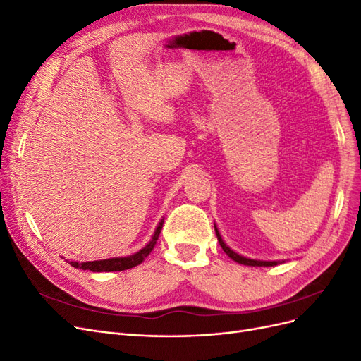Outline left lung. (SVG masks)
Masks as SVG:
<instances>
[{
    "instance_id": "left-lung-1",
    "label": "left lung",
    "mask_w": 361,
    "mask_h": 361,
    "mask_svg": "<svg viewBox=\"0 0 361 361\" xmlns=\"http://www.w3.org/2000/svg\"><path fill=\"white\" fill-rule=\"evenodd\" d=\"M215 233H216V238H218V243H220V245H221V248L224 250V253L231 257V259H233L235 262H238V264H243V265H248V267H274V265H277V262H264V260H253V259H247V257H243V256H239V255H236L235 251H232L231 248H228L224 243H223V239H221V236H220V232H218V228L215 227Z\"/></svg>"
}]
</instances>
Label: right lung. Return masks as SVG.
Returning <instances> with one entry per match:
<instances>
[{"instance_id": "add662e5", "label": "right lung", "mask_w": 361, "mask_h": 361, "mask_svg": "<svg viewBox=\"0 0 361 361\" xmlns=\"http://www.w3.org/2000/svg\"><path fill=\"white\" fill-rule=\"evenodd\" d=\"M162 223L161 221L157 227L155 235L152 238V241L143 248L140 250L138 253L133 255V256H128V257H113V259H105V260H93V262H71V265L73 268H81V269H89L93 272H110V271H123V269H129V268H134L137 265H140L141 262L145 260V257L150 253L152 250H154L157 241H158V236L161 233V228H162Z\"/></svg>"}]
</instances>
